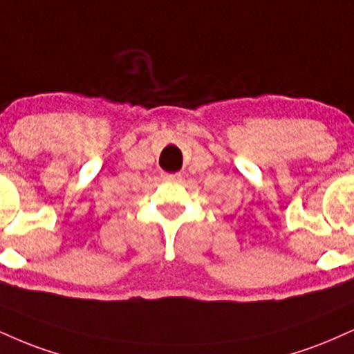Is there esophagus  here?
Masks as SVG:
<instances>
[{"instance_id": "obj_1", "label": "esophagus", "mask_w": 354, "mask_h": 354, "mask_svg": "<svg viewBox=\"0 0 354 354\" xmlns=\"http://www.w3.org/2000/svg\"><path fill=\"white\" fill-rule=\"evenodd\" d=\"M181 178H183L181 173H174V174L165 173L163 174V180H166V181H181Z\"/></svg>"}]
</instances>
